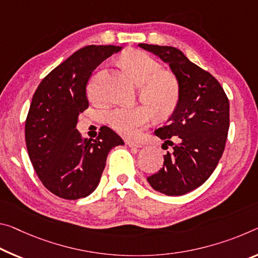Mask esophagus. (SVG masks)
Here are the masks:
<instances>
[{"mask_svg": "<svg viewBox=\"0 0 258 258\" xmlns=\"http://www.w3.org/2000/svg\"><path fill=\"white\" fill-rule=\"evenodd\" d=\"M126 144H127L131 148H141L142 147V145H140L139 142H136V141H127Z\"/></svg>", "mask_w": 258, "mask_h": 258, "instance_id": "esophagus-1", "label": "esophagus"}]
</instances>
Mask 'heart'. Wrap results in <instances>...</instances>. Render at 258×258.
I'll return each instance as SVG.
<instances>
[{
  "mask_svg": "<svg viewBox=\"0 0 258 258\" xmlns=\"http://www.w3.org/2000/svg\"><path fill=\"white\" fill-rule=\"evenodd\" d=\"M120 60L140 84L142 100L150 104L158 114L172 111L180 94L177 78L170 72L163 71L162 65L145 51H128L121 56ZM89 91L93 96L99 95V86L95 79L92 81ZM150 106L138 104L111 109L107 113V121L117 133L124 137H133L153 117L154 111Z\"/></svg>",
  "mask_w": 258,
  "mask_h": 258,
  "instance_id": "obj_1",
  "label": "heart"
}]
</instances>
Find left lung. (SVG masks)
<instances>
[{"mask_svg": "<svg viewBox=\"0 0 258 258\" xmlns=\"http://www.w3.org/2000/svg\"><path fill=\"white\" fill-rule=\"evenodd\" d=\"M139 46L169 63L180 87L173 113L155 131L173 150L167 151L164 165L147 180L159 193L183 195L206 182L222 157L230 127V102L218 80L179 49Z\"/></svg>", "mask_w": 258, "mask_h": 258, "instance_id": "1", "label": "left lung"}]
</instances>
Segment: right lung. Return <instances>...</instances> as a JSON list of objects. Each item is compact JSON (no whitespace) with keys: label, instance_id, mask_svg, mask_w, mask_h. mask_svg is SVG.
I'll list each match as a JSON object with an SVG mask.
<instances>
[{"label":"right lung","instance_id":"obj_1","mask_svg":"<svg viewBox=\"0 0 258 258\" xmlns=\"http://www.w3.org/2000/svg\"><path fill=\"white\" fill-rule=\"evenodd\" d=\"M120 49L94 44L79 49L44 77L34 93L25 121L28 156L43 186L58 198L92 194L109 151L124 145L108 126L93 141L76 128L78 116L89 105L86 86L93 71Z\"/></svg>","mask_w":258,"mask_h":258}]
</instances>
